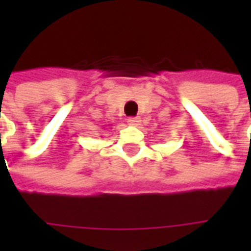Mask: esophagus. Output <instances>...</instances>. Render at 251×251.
Returning <instances> with one entry per match:
<instances>
[{"instance_id": "esophagus-1", "label": "esophagus", "mask_w": 251, "mask_h": 251, "mask_svg": "<svg viewBox=\"0 0 251 251\" xmlns=\"http://www.w3.org/2000/svg\"><path fill=\"white\" fill-rule=\"evenodd\" d=\"M140 122H141V120H140L138 117H131V118L127 120V124L131 126H138L140 125Z\"/></svg>"}]
</instances>
